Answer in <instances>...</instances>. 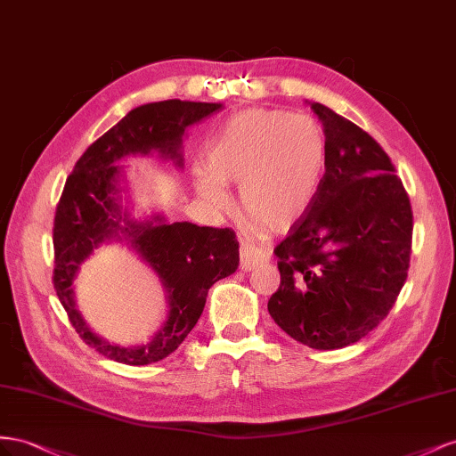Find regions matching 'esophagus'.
Listing matches in <instances>:
<instances>
[{
    "label": "esophagus",
    "instance_id": "obj_1",
    "mask_svg": "<svg viewBox=\"0 0 456 456\" xmlns=\"http://www.w3.org/2000/svg\"><path fill=\"white\" fill-rule=\"evenodd\" d=\"M271 259V254L264 248H257L252 244H242L240 246V269L252 271L257 265H264Z\"/></svg>",
    "mask_w": 456,
    "mask_h": 456
}]
</instances>
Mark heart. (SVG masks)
<instances>
[{"label":"heart","instance_id":"heart-1","mask_svg":"<svg viewBox=\"0 0 456 456\" xmlns=\"http://www.w3.org/2000/svg\"><path fill=\"white\" fill-rule=\"evenodd\" d=\"M324 167L327 139L314 116L250 109L210 142L197 187L208 202L225 206L224 185H240L244 214L271 231H286L314 204Z\"/></svg>","mask_w":456,"mask_h":456}]
</instances>
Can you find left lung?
I'll list each match as a JSON object with an SVG mask.
<instances>
[{"label": "left lung", "instance_id": "obj_1", "mask_svg": "<svg viewBox=\"0 0 456 456\" xmlns=\"http://www.w3.org/2000/svg\"><path fill=\"white\" fill-rule=\"evenodd\" d=\"M327 167L307 214L275 246L269 315L296 342L340 349L387 317L407 281L412 208L392 159L365 129L321 102Z\"/></svg>", "mask_w": 456, "mask_h": 456}]
</instances>
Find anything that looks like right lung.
<instances>
[{"label":"right lung","instance_id":"right-lung-1","mask_svg":"<svg viewBox=\"0 0 456 456\" xmlns=\"http://www.w3.org/2000/svg\"><path fill=\"white\" fill-rule=\"evenodd\" d=\"M219 109L217 102L179 99L137 107L91 142L64 183L53 224V286L76 332L102 357L139 367L174 354L200 319L210 286L239 267V242L229 227H199L187 221L127 224L124 231L167 290L170 317L164 327L145 346H110L89 332L74 304L72 282L80 264L122 229L120 208L114 197L120 167L114 164L127 154L151 151L177 159L187 126Z\"/></svg>","mask_w":456,"mask_h":456}]
</instances>
